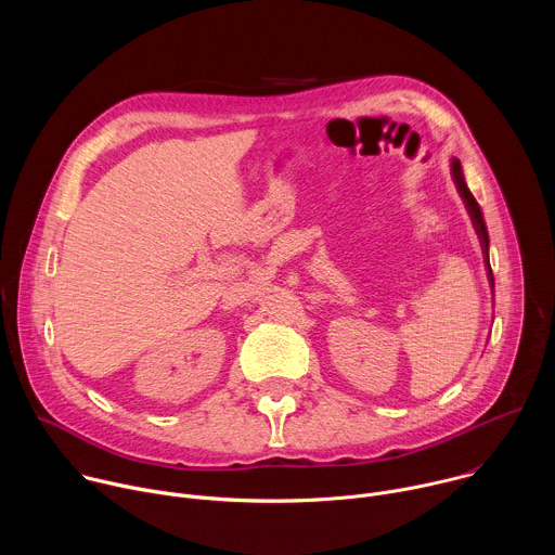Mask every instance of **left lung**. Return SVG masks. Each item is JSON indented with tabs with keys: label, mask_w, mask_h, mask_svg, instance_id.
I'll return each mask as SVG.
<instances>
[{
	"label": "left lung",
	"mask_w": 555,
	"mask_h": 555,
	"mask_svg": "<svg viewBox=\"0 0 555 555\" xmlns=\"http://www.w3.org/2000/svg\"><path fill=\"white\" fill-rule=\"evenodd\" d=\"M450 176H452V182H454V186H456L459 197H461L463 204H465V210H467V215H469V219H472V225H474V230H477L479 244H481V250H483L486 274H488V281H490V287L494 289V274H492V268H490V236H488V225H486V219H483V212H481L479 202L474 199V195L469 193V189H467V184H465L463 167H461V163L456 160V157H452V160H450Z\"/></svg>",
	"instance_id": "8db88e82"
}]
</instances>
